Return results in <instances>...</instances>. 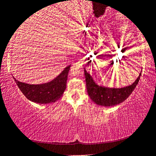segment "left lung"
<instances>
[{
  "label": "left lung",
  "instance_id": "1",
  "mask_svg": "<svg viewBox=\"0 0 156 156\" xmlns=\"http://www.w3.org/2000/svg\"><path fill=\"white\" fill-rule=\"evenodd\" d=\"M84 73L89 97L95 104L105 107L115 106L126 100L136 87L141 75V72L136 80L129 86L114 88L98 85L85 69Z\"/></svg>",
  "mask_w": 156,
  "mask_h": 156
}]
</instances>
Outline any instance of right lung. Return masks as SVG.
<instances>
[{
    "mask_svg": "<svg viewBox=\"0 0 156 156\" xmlns=\"http://www.w3.org/2000/svg\"><path fill=\"white\" fill-rule=\"evenodd\" d=\"M71 65H69L53 80L42 84H28L20 82L12 76L23 95L32 102L38 104L55 102L63 95L66 87L68 74Z\"/></svg>",
    "mask_w": 156,
    "mask_h": 156,
    "instance_id": "1",
    "label": "right lung"
}]
</instances>
